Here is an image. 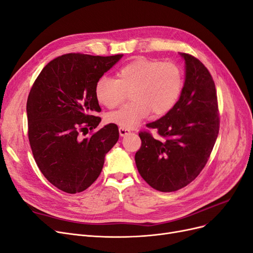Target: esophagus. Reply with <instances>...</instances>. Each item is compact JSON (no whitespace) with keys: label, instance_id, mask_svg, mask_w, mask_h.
<instances>
[{"label":"esophagus","instance_id":"esophagus-1","mask_svg":"<svg viewBox=\"0 0 253 253\" xmlns=\"http://www.w3.org/2000/svg\"><path fill=\"white\" fill-rule=\"evenodd\" d=\"M119 132H120L121 136H125V135L131 133V130L128 129V128H125V127H120L119 128Z\"/></svg>","mask_w":253,"mask_h":253}]
</instances>
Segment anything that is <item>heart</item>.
I'll return each mask as SVG.
<instances>
[{
  "mask_svg": "<svg viewBox=\"0 0 253 253\" xmlns=\"http://www.w3.org/2000/svg\"><path fill=\"white\" fill-rule=\"evenodd\" d=\"M118 80L102 76L95 85L97 100L107 108L122 103L131 92L133 101L105 116L108 123L125 128L136 126L151 112L162 116L171 111L183 89V72L178 65L137 59L124 65Z\"/></svg>",
  "mask_w": 253,
  "mask_h": 253,
  "instance_id": "b5f03b06",
  "label": "heart"
}]
</instances>
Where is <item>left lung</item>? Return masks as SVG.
Masks as SVG:
<instances>
[{
	"instance_id": "left-lung-1",
	"label": "left lung",
	"mask_w": 253,
	"mask_h": 253,
	"mask_svg": "<svg viewBox=\"0 0 253 253\" xmlns=\"http://www.w3.org/2000/svg\"><path fill=\"white\" fill-rule=\"evenodd\" d=\"M185 61V83L178 102L166 116L147 124L163 138L140 131L136 168L152 188L177 191L191 183L211 155L219 132L215 84L205 65L191 54Z\"/></svg>"
}]
</instances>
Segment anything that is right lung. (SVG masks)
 Instances as JSON below:
<instances>
[{
    "mask_svg": "<svg viewBox=\"0 0 253 253\" xmlns=\"http://www.w3.org/2000/svg\"><path fill=\"white\" fill-rule=\"evenodd\" d=\"M122 57L63 54L42 69L30 91L27 116L33 156L48 182L64 192L90 187L119 139L116 124L83 139L80 132L99 125L101 118L94 116L101 112L95 85Z\"/></svg>",
    "mask_w": 253,
    "mask_h": 253,
    "instance_id": "add662e5",
    "label": "right lung"
}]
</instances>
